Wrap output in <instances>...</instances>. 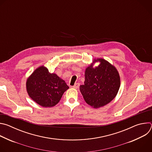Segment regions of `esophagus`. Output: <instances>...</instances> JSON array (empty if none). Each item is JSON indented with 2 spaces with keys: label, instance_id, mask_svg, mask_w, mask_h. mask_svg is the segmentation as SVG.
Segmentation results:
<instances>
[{
  "label": "esophagus",
  "instance_id": "esophagus-1",
  "mask_svg": "<svg viewBox=\"0 0 152 152\" xmlns=\"http://www.w3.org/2000/svg\"><path fill=\"white\" fill-rule=\"evenodd\" d=\"M79 83H76L75 84V85H73V86H72V87H73V88L77 89V88H79Z\"/></svg>",
  "mask_w": 152,
  "mask_h": 152
}]
</instances>
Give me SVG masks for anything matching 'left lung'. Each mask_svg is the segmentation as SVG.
<instances>
[{"mask_svg":"<svg viewBox=\"0 0 152 152\" xmlns=\"http://www.w3.org/2000/svg\"><path fill=\"white\" fill-rule=\"evenodd\" d=\"M99 66L93 68V64L86 69L85 82L80 85V91L86 103L94 108L106 105L116 96L120 86V79L117 69L103 59Z\"/></svg>","mask_w":152,"mask_h":152,"instance_id":"1","label":"left lung"}]
</instances>
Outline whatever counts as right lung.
Here are the masks:
<instances>
[{"mask_svg": "<svg viewBox=\"0 0 152 152\" xmlns=\"http://www.w3.org/2000/svg\"><path fill=\"white\" fill-rule=\"evenodd\" d=\"M69 88L65 81L47 68L36 69L26 82V90L30 97L42 107H52L61 100L64 93Z\"/></svg>", "mask_w": 152, "mask_h": 152, "instance_id": "add662e5", "label": "right lung"}]
</instances>
